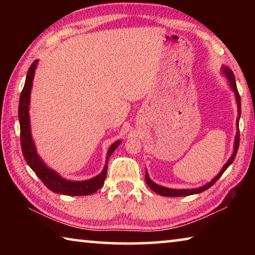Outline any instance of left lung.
I'll use <instances>...</instances> for the list:
<instances>
[{"label": "left lung", "mask_w": 255, "mask_h": 255, "mask_svg": "<svg viewBox=\"0 0 255 255\" xmlns=\"http://www.w3.org/2000/svg\"><path fill=\"white\" fill-rule=\"evenodd\" d=\"M222 73L226 76L227 82H228V85H230V88L233 90V92H234V94H235V100H236V103H237V112H239V116H237V119H236L237 131H236V136H235V139H234V150H233L232 156L225 163V165L222 167L221 172H219V173L216 175L215 178L210 181V182L206 183L205 185H202V187L195 188V189H171V188L162 187V185H159V184H156L155 182H153V181L149 179L147 171H146V173H145L146 183H147L148 187L152 189L154 192H156L157 195L164 196V197H185V196L196 195V193H200L202 191H205V190L209 189L211 185H213L216 182V181H217L219 178H221L224 172L227 170V167L231 165V164L233 163V161H234V158L236 156V153H237V149H239V145H240L239 123H240V117H241V97H240V94H239V91H237L236 81H235V76H234V73H233V71L231 70L230 67L223 66L222 67Z\"/></svg>", "instance_id": "left-lung-1"}]
</instances>
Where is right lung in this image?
<instances>
[{
	"instance_id": "right-lung-1",
	"label": "right lung",
	"mask_w": 255,
	"mask_h": 255,
	"mask_svg": "<svg viewBox=\"0 0 255 255\" xmlns=\"http://www.w3.org/2000/svg\"><path fill=\"white\" fill-rule=\"evenodd\" d=\"M38 60L36 59L29 67L27 77H25V83L23 86L22 92L20 96L19 101V123H20V139H21V148L24 156L25 162L31 167V170L36 173L42 183L53 192L60 193L65 196H88L98 191L102 188L105 183L107 171H108V161L115 149L122 143V140H117L112 144L108 149L105 167L100 174L94 176L92 179L85 181H71L66 180L60 176L57 172L50 169L46 165L44 161L40 158L37 153L36 146H34L31 127H30V117H29V105H30V93L32 89V81L36 72Z\"/></svg>"
}]
</instances>
